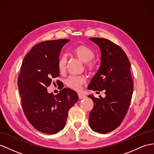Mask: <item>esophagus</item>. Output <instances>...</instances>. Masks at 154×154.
I'll list each match as a JSON object with an SVG mask.
<instances>
[{
	"label": "esophagus",
	"mask_w": 154,
	"mask_h": 154,
	"mask_svg": "<svg viewBox=\"0 0 154 154\" xmlns=\"http://www.w3.org/2000/svg\"><path fill=\"white\" fill-rule=\"evenodd\" d=\"M78 98L80 99H84L86 98V96L84 94H81V93H78Z\"/></svg>",
	"instance_id": "obj_1"
}]
</instances>
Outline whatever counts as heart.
Returning <instances> with one entry per match:
<instances>
[{
  "label": "heart",
  "instance_id": "b5f03b06",
  "mask_svg": "<svg viewBox=\"0 0 154 154\" xmlns=\"http://www.w3.org/2000/svg\"><path fill=\"white\" fill-rule=\"evenodd\" d=\"M72 54L79 59L82 62L85 63V67L88 70L93 71L95 69L94 63L91 61L95 56L94 52L85 45H79L72 49ZM67 59L65 55H62L59 57L57 62V67L59 72L64 74L66 70ZM85 79L84 76H71L67 78L66 84L69 88L76 91H79L82 85L84 84Z\"/></svg>",
  "mask_w": 154,
  "mask_h": 154
}]
</instances>
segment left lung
I'll use <instances>...</instances> for the list:
<instances>
[{
    "label": "left lung",
    "mask_w": 154,
    "mask_h": 154,
    "mask_svg": "<svg viewBox=\"0 0 154 154\" xmlns=\"http://www.w3.org/2000/svg\"><path fill=\"white\" fill-rule=\"evenodd\" d=\"M100 50V65L88 89L104 91L105 97L92 99L89 123L93 131L108 133L120 125L128 111L133 91L129 59L121 47L103 38H90Z\"/></svg>",
    "instance_id": "8db88e82"
}]
</instances>
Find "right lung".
<instances>
[{"mask_svg":"<svg viewBox=\"0 0 154 154\" xmlns=\"http://www.w3.org/2000/svg\"><path fill=\"white\" fill-rule=\"evenodd\" d=\"M69 41L48 40L34 46L25 56L18 76L26 118L35 129L46 134H55L64 128L69 110L78 100L76 92L70 89H63L55 95L47 90L51 80L59 76V54Z\"/></svg>","mask_w":154,"mask_h":154,"instance_id":"obj_1","label":"right lung"}]
</instances>
